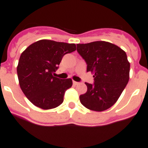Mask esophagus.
<instances>
[{"mask_svg":"<svg viewBox=\"0 0 148 148\" xmlns=\"http://www.w3.org/2000/svg\"><path fill=\"white\" fill-rule=\"evenodd\" d=\"M73 84H74V85H77L79 83H78V82H77V81H73Z\"/></svg>","mask_w":148,"mask_h":148,"instance_id":"esophagus-1","label":"esophagus"}]
</instances>
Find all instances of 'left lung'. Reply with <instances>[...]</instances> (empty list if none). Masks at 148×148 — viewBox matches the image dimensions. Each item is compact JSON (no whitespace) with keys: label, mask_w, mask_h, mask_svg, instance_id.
<instances>
[{"label":"left lung","mask_w":148,"mask_h":148,"mask_svg":"<svg viewBox=\"0 0 148 148\" xmlns=\"http://www.w3.org/2000/svg\"><path fill=\"white\" fill-rule=\"evenodd\" d=\"M77 52L85 60L87 71L94 74L95 83H87L88 90L80 96L85 108L103 111L114 104L128 83L130 63L125 51L107 41L77 44Z\"/></svg>","instance_id":"8db88e82"}]
</instances>
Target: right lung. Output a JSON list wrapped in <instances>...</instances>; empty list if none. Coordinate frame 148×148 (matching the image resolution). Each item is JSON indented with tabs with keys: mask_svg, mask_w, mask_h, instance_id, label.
I'll list each match as a JSON object with an SVG mask.
<instances>
[{
	"mask_svg": "<svg viewBox=\"0 0 148 148\" xmlns=\"http://www.w3.org/2000/svg\"><path fill=\"white\" fill-rule=\"evenodd\" d=\"M75 50V44L44 39L22 52L17 67L18 81L23 93L34 105L49 110L63 103L65 91L73 83L71 78L56 77L54 72L64 55Z\"/></svg>",
	"mask_w": 148,
	"mask_h": 148,
	"instance_id": "obj_1",
	"label": "right lung"
}]
</instances>
